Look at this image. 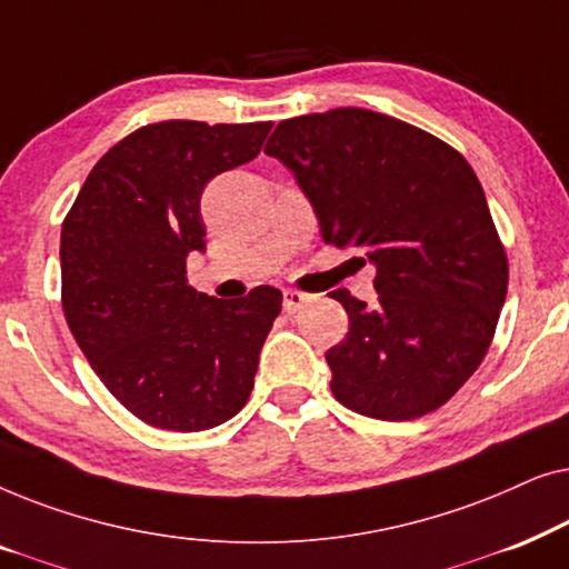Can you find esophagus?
<instances>
[{
  "label": "esophagus",
  "instance_id": "34e87169",
  "mask_svg": "<svg viewBox=\"0 0 569 569\" xmlns=\"http://www.w3.org/2000/svg\"><path fill=\"white\" fill-rule=\"evenodd\" d=\"M308 300H310V295H306V292H298V290H284L282 292V302H284L287 313H298V310L306 306Z\"/></svg>",
  "mask_w": 569,
  "mask_h": 569
}]
</instances>
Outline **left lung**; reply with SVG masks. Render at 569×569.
I'll return each mask as SVG.
<instances>
[{"label":"left lung","mask_w":569,"mask_h":569,"mask_svg":"<svg viewBox=\"0 0 569 569\" xmlns=\"http://www.w3.org/2000/svg\"><path fill=\"white\" fill-rule=\"evenodd\" d=\"M263 152L306 193L326 243L376 267L372 302L347 290L349 331L326 352L347 409L403 422L442 407L485 360L508 259L461 152L365 108L277 123Z\"/></svg>","instance_id":"obj_1"}]
</instances>
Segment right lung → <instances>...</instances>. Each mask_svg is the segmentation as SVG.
I'll list each match as a JSON object with an SVG mask.
<instances>
[{
  "mask_svg": "<svg viewBox=\"0 0 569 569\" xmlns=\"http://www.w3.org/2000/svg\"><path fill=\"white\" fill-rule=\"evenodd\" d=\"M271 121H160L113 144L61 224V306L103 386L142 422L199 432L246 407L282 292L193 290L207 248L201 191L251 162Z\"/></svg>",
  "mask_w": 569,
  "mask_h": 569,
  "instance_id": "1",
  "label": "right lung"
}]
</instances>
